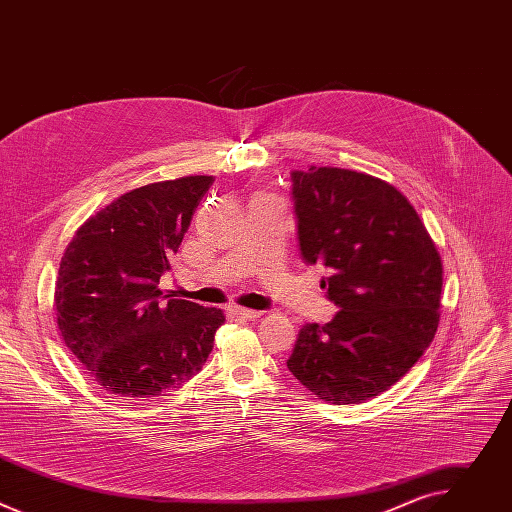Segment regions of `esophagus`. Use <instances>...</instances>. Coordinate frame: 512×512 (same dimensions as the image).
Masks as SVG:
<instances>
[{"label": "esophagus", "instance_id": "esophagus-1", "mask_svg": "<svg viewBox=\"0 0 512 512\" xmlns=\"http://www.w3.org/2000/svg\"><path fill=\"white\" fill-rule=\"evenodd\" d=\"M227 312L233 318H243V320H255L261 316V312H257V310H247V308H239V306H229Z\"/></svg>", "mask_w": 512, "mask_h": 512}]
</instances>
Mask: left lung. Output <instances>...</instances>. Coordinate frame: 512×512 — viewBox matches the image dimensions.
I'll list each match as a JSON object with an SVG mask.
<instances>
[{
	"label": "left lung",
	"mask_w": 512,
	"mask_h": 512,
	"mask_svg": "<svg viewBox=\"0 0 512 512\" xmlns=\"http://www.w3.org/2000/svg\"><path fill=\"white\" fill-rule=\"evenodd\" d=\"M298 241L340 312L306 324L287 360L306 389L336 405L393 387L440 322L442 259L419 214L391 184L342 168L291 172Z\"/></svg>",
	"instance_id": "8db88e82"
}]
</instances>
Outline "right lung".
Masks as SVG:
<instances>
[{"label":"right lung","mask_w":512,"mask_h":512,"mask_svg":"<svg viewBox=\"0 0 512 512\" xmlns=\"http://www.w3.org/2000/svg\"><path fill=\"white\" fill-rule=\"evenodd\" d=\"M210 184L186 176L135 188L91 216L62 255L58 330L107 393L150 399L184 385L225 324L221 310L158 287Z\"/></svg>","instance_id":"obj_1"}]
</instances>
